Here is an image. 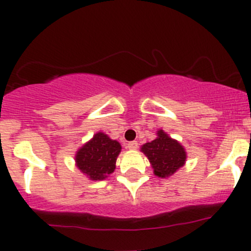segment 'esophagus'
I'll use <instances>...</instances> for the list:
<instances>
[{
    "instance_id": "obj_1",
    "label": "esophagus",
    "mask_w": 251,
    "mask_h": 251,
    "mask_svg": "<svg viewBox=\"0 0 251 251\" xmlns=\"http://www.w3.org/2000/svg\"><path fill=\"white\" fill-rule=\"evenodd\" d=\"M127 148L130 149V151H135V149H137V148H138V143H137V141L128 142V143H127Z\"/></svg>"
}]
</instances>
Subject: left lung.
Segmentation results:
<instances>
[{"instance_id":"left-lung-1","label":"left lung","mask_w":251,"mask_h":251,"mask_svg":"<svg viewBox=\"0 0 251 251\" xmlns=\"http://www.w3.org/2000/svg\"><path fill=\"white\" fill-rule=\"evenodd\" d=\"M156 135L158 137L143 144L141 151L149 159L154 175L165 178L184 165L187 154L183 147L163 130H159Z\"/></svg>"}]
</instances>
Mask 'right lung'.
<instances>
[{
	"label": "right lung",
	"mask_w": 251,
	"mask_h": 251,
	"mask_svg": "<svg viewBox=\"0 0 251 251\" xmlns=\"http://www.w3.org/2000/svg\"><path fill=\"white\" fill-rule=\"evenodd\" d=\"M121 146L103 132H97L75 155L78 170L92 181H102L115 170L116 158Z\"/></svg>",
	"instance_id": "1"
}]
</instances>
